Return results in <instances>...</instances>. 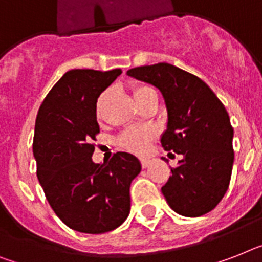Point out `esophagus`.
Here are the masks:
<instances>
[{"label":"esophagus","instance_id":"34e87169","mask_svg":"<svg viewBox=\"0 0 262 262\" xmlns=\"http://www.w3.org/2000/svg\"><path fill=\"white\" fill-rule=\"evenodd\" d=\"M150 159H146V158H143V159H140V163H142V167L146 168L150 166Z\"/></svg>","mask_w":262,"mask_h":262}]
</instances>
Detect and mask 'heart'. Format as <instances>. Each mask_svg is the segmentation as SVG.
<instances>
[{
    "label": "heart",
    "mask_w": 262,
    "mask_h": 262,
    "mask_svg": "<svg viewBox=\"0 0 262 262\" xmlns=\"http://www.w3.org/2000/svg\"><path fill=\"white\" fill-rule=\"evenodd\" d=\"M152 88L148 87V85H143V84H138V85H134L133 87V95L134 97L139 99L142 95H144L146 92L151 91ZM108 91H104L103 94L99 96L96 104V111L97 115L101 112V107L104 104L105 99L108 96ZM155 138V131L152 128H148V127H133V128H128L126 131H123L122 135L118 138V144L123 148H126L128 151H133L135 154H144L148 147H150L151 140Z\"/></svg>",
    "instance_id": "obj_1"
}]
</instances>
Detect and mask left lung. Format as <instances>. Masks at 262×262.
<instances>
[{
  "instance_id": "obj_1",
  "label": "left lung",
  "mask_w": 262,
  "mask_h": 262,
  "mask_svg": "<svg viewBox=\"0 0 262 262\" xmlns=\"http://www.w3.org/2000/svg\"><path fill=\"white\" fill-rule=\"evenodd\" d=\"M127 75L161 91L167 110L162 147L183 155L162 187L168 206L185 217L211 211L228 190L234 162L224 104L200 77L167 62L136 67Z\"/></svg>"
}]
</instances>
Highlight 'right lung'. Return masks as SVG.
<instances>
[{"label":"right lung","instance_id":"1","mask_svg":"<svg viewBox=\"0 0 262 262\" xmlns=\"http://www.w3.org/2000/svg\"><path fill=\"white\" fill-rule=\"evenodd\" d=\"M122 69H72L53 85L38 110L33 155L37 178L60 220L80 233L101 234L126 221L129 186L142 170L139 159L116 152L104 163L92 154L99 134L97 97Z\"/></svg>","mask_w":262,"mask_h":262}]
</instances>
